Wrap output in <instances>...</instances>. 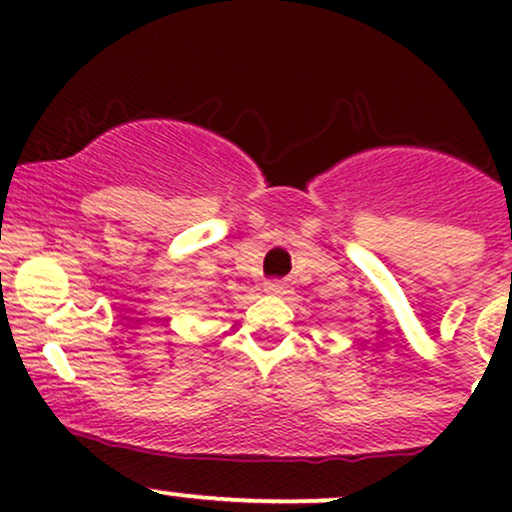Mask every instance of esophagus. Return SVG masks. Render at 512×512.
I'll list each match as a JSON object with an SVG mask.
<instances>
[{"label": "esophagus", "mask_w": 512, "mask_h": 512, "mask_svg": "<svg viewBox=\"0 0 512 512\" xmlns=\"http://www.w3.org/2000/svg\"><path fill=\"white\" fill-rule=\"evenodd\" d=\"M264 291L274 293V296H281V293H286V284L281 279H269L264 281Z\"/></svg>", "instance_id": "34e87169"}]
</instances>
